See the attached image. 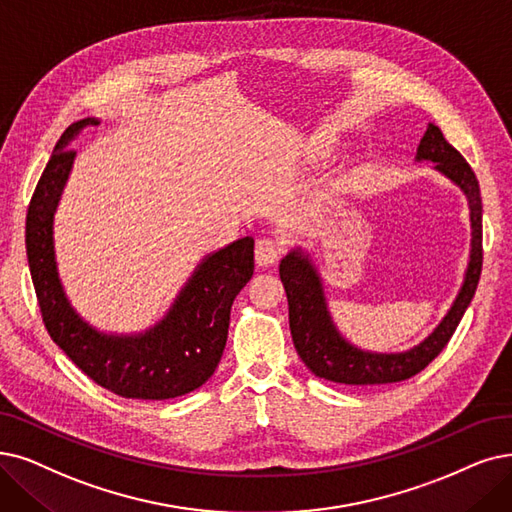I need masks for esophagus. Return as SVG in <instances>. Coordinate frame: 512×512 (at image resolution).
<instances>
[{"label": "esophagus", "instance_id": "1", "mask_svg": "<svg viewBox=\"0 0 512 512\" xmlns=\"http://www.w3.org/2000/svg\"><path fill=\"white\" fill-rule=\"evenodd\" d=\"M281 256V245L273 239H258L256 241V264L262 269L271 267Z\"/></svg>", "mask_w": 512, "mask_h": 512}]
</instances>
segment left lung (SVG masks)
<instances>
[{"label":"left lung","mask_w":512,"mask_h":512,"mask_svg":"<svg viewBox=\"0 0 512 512\" xmlns=\"http://www.w3.org/2000/svg\"><path fill=\"white\" fill-rule=\"evenodd\" d=\"M416 161H431L433 170L452 180L468 201L470 254L460 290L435 330L412 349L401 353L365 351L351 340H346L336 327L330 306H327L323 279L311 254L302 248L290 250L279 264V277L285 294H288L292 340L298 357L317 378L351 386H374L416 376L445 349L475 296L483 264V208L477 176L470 170L466 159L443 138V132L435 124H428L420 138Z\"/></svg>","instance_id":"1"}]
</instances>
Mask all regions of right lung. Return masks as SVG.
<instances>
[{"label":"right lung","mask_w":512,"mask_h":512,"mask_svg":"<svg viewBox=\"0 0 512 512\" xmlns=\"http://www.w3.org/2000/svg\"><path fill=\"white\" fill-rule=\"evenodd\" d=\"M96 117L71 124L56 142L27 212V258L39 309L52 340L96 384L126 399L187 395L216 372L229 336L235 296L254 275V239L241 237L203 256L168 313L138 334H107L75 309L58 275L54 214L73 170L67 149Z\"/></svg>","instance_id":"1"}]
</instances>
